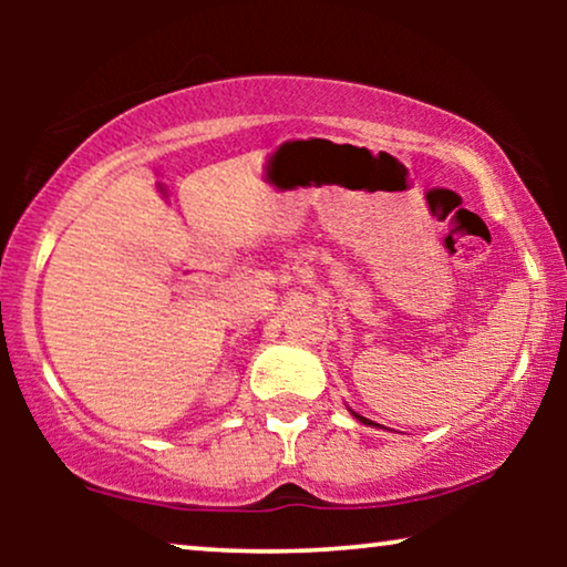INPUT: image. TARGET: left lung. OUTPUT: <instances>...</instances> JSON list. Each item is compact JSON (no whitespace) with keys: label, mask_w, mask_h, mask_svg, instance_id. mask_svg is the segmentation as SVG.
I'll use <instances>...</instances> for the list:
<instances>
[{"label":"left lung","mask_w":567,"mask_h":567,"mask_svg":"<svg viewBox=\"0 0 567 567\" xmlns=\"http://www.w3.org/2000/svg\"><path fill=\"white\" fill-rule=\"evenodd\" d=\"M351 413H353V410H351ZM353 417H355V421H361L363 425H374V429H377V425H379V423H374V421H369V417H363V415H359V413H353Z\"/></svg>","instance_id":"8db88e82"}]
</instances>
